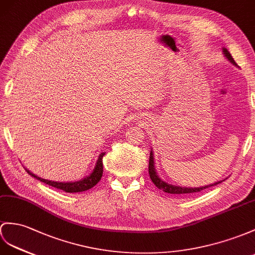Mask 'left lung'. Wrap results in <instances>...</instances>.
I'll return each instance as SVG.
<instances>
[{"mask_svg":"<svg viewBox=\"0 0 255 255\" xmlns=\"http://www.w3.org/2000/svg\"><path fill=\"white\" fill-rule=\"evenodd\" d=\"M223 52H224L225 56L227 57V59L231 61L232 64L234 65H237L236 64V61L234 60L233 56L231 55L226 48H223ZM152 152L150 151V156H149V165H148V171H149V176H150L152 183L157 186L159 189H161L164 192H167V194H174V195H189V194H194V192H198V191H201L203 189H206L208 187H211V186H214L220 184L219 183H214L212 185H208V186H204V187H198V188H187V187H179V186H174V185H171V184H167L165 182H163L162 179H160V177L157 175L156 170H154V165H153V157H152Z\"/></svg>","mask_w":255,"mask_h":255,"instance_id":"obj_1","label":"left lung"}]
</instances>
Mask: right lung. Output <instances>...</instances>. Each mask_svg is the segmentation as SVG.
<instances>
[{"label": "right lung", "mask_w": 255, "mask_h": 255, "mask_svg": "<svg viewBox=\"0 0 255 255\" xmlns=\"http://www.w3.org/2000/svg\"><path fill=\"white\" fill-rule=\"evenodd\" d=\"M105 152L99 154L98 160H97V163L95 165V169L93 170V172L91 173V175L88 176L86 178L82 179V181H79V182H73V183H59V182H53V181H47V179H43L39 176H36L34 174H32L29 170L26 169V171L29 173L31 176H33L34 178L38 179V181H41L43 183H45L49 186H52V187L55 188H58L64 190L66 192H81V191H85V190H89L92 187H94V186L101 181L102 175H103V157H104Z\"/></svg>", "instance_id": "obj_1"}]
</instances>
